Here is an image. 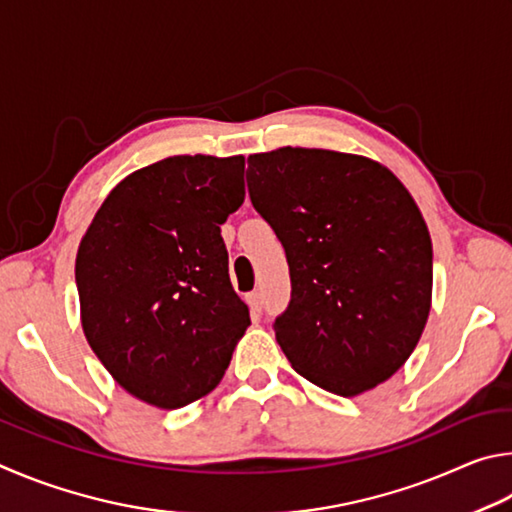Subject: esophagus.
Here are the masks:
<instances>
[{
	"instance_id": "1",
	"label": "esophagus",
	"mask_w": 512,
	"mask_h": 512,
	"mask_svg": "<svg viewBox=\"0 0 512 512\" xmlns=\"http://www.w3.org/2000/svg\"><path fill=\"white\" fill-rule=\"evenodd\" d=\"M247 303H249V310L254 312V315H258V312H261V308H263L261 292H249L247 294Z\"/></svg>"
}]
</instances>
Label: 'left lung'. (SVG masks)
Wrapping results in <instances>:
<instances>
[{"label":"left lung","instance_id":"obj_1","mask_svg":"<svg viewBox=\"0 0 512 512\" xmlns=\"http://www.w3.org/2000/svg\"><path fill=\"white\" fill-rule=\"evenodd\" d=\"M254 209L281 240L290 306L276 342L292 369L353 398L414 353L432 308V238L387 166L321 148L247 159Z\"/></svg>","mask_w":512,"mask_h":512}]
</instances>
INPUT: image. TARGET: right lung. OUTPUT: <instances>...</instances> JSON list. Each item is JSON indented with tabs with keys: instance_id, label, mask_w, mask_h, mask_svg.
<instances>
[{
	"instance_id": "1",
	"label": "right lung",
	"mask_w": 512,
	"mask_h": 512,
	"mask_svg": "<svg viewBox=\"0 0 512 512\" xmlns=\"http://www.w3.org/2000/svg\"><path fill=\"white\" fill-rule=\"evenodd\" d=\"M245 157L177 155L112 188L80 240L89 346L134 398L179 409L218 387L249 308L220 224L245 202Z\"/></svg>"
}]
</instances>
